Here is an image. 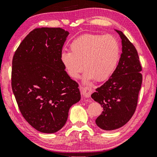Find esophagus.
Segmentation results:
<instances>
[{
  "instance_id": "34e87169",
  "label": "esophagus",
  "mask_w": 157,
  "mask_h": 157,
  "mask_svg": "<svg viewBox=\"0 0 157 157\" xmlns=\"http://www.w3.org/2000/svg\"><path fill=\"white\" fill-rule=\"evenodd\" d=\"M81 91L83 94L84 97L85 98H89L90 95H91V93H92V89L91 88H90L89 86H85V87H82L81 89Z\"/></svg>"
}]
</instances>
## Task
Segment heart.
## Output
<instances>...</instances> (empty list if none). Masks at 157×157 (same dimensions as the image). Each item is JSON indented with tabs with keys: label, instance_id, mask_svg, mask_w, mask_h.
I'll return each mask as SVG.
<instances>
[{
	"label": "heart",
	"instance_id": "1",
	"mask_svg": "<svg viewBox=\"0 0 157 157\" xmlns=\"http://www.w3.org/2000/svg\"><path fill=\"white\" fill-rule=\"evenodd\" d=\"M71 52H63L61 62L68 75L79 78L84 70L86 80L102 81L112 75L120 57V45L111 34H85L71 42Z\"/></svg>",
	"mask_w": 157,
	"mask_h": 157
}]
</instances>
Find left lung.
Listing matches in <instances>:
<instances>
[{
    "label": "left lung",
    "mask_w": 157,
    "mask_h": 157,
    "mask_svg": "<svg viewBox=\"0 0 157 157\" xmlns=\"http://www.w3.org/2000/svg\"><path fill=\"white\" fill-rule=\"evenodd\" d=\"M116 31L122 39L118 64L108 80L91 95L103 107L95 123L107 131L120 128L131 119L136 111L143 79L136 48L121 31Z\"/></svg>",
    "instance_id": "left-lung-1"
}]
</instances>
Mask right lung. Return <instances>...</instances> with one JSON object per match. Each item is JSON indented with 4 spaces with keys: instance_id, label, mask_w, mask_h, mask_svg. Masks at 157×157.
<instances>
[{
    "instance_id": "right-lung-1",
    "label": "right lung",
    "mask_w": 157,
    "mask_h": 157,
    "mask_svg": "<svg viewBox=\"0 0 157 157\" xmlns=\"http://www.w3.org/2000/svg\"><path fill=\"white\" fill-rule=\"evenodd\" d=\"M69 33L60 28L31 31L12 59V88L25 121L42 133L64 126L71 106L80 100L79 85L61 62Z\"/></svg>"
}]
</instances>
